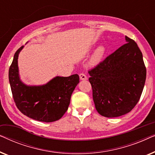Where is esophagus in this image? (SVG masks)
Masks as SVG:
<instances>
[{"label":"esophagus","instance_id":"obj_1","mask_svg":"<svg viewBox=\"0 0 155 155\" xmlns=\"http://www.w3.org/2000/svg\"><path fill=\"white\" fill-rule=\"evenodd\" d=\"M79 76H80V79L82 80H86L87 79V76L84 75V73H80Z\"/></svg>","mask_w":155,"mask_h":155}]
</instances>
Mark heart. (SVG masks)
Segmentation results:
<instances>
[{"instance_id": "b5f03b06", "label": "heart", "mask_w": 155, "mask_h": 155, "mask_svg": "<svg viewBox=\"0 0 155 155\" xmlns=\"http://www.w3.org/2000/svg\"><path fill=\"white\" fill-rule=\"evenodd\" d=\"M107 54V48L105 46H100L93 53L90 58V64L92 65H97L104 60Z\"/></svg>"}]
</instances>
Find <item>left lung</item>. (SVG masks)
I'll use <instances>...</instances> for the list:
<instances>
[{"label":"left lung","mask_w":155,"mask_h":155,"mask_svg":"<svg viewBox=\"0 0 155 155\" xmlns=\"http://www.w3.org/2000/svg\"><path fill=\"white\" fill-rule=\"evenodd\" d=\"M126 44L88 71L95 108L107 118L128 114L138 102L146 80L143 54L134 40Z\"/></svg>","instance_id":"1"}]
</instances>
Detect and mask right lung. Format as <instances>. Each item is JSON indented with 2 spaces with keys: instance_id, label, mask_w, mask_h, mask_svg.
Wrapping results in <instances>:
<instances>
[{
  "instance_id": "add662e5",
  "label": "right lung",
  "mask_w": 155,
  "mask_h": 155,
  "mask_svg": "<svg viewBox=\"0 0 155 155\" xmlns=\"http://www.w3.org/2000/svg\"><path fill=\"white\" fill-rule=\"evenodd\" d=\"M23 46L18 49L9 68V82L18 109L28 117L42 122H54L64 115L71 94L80 82L78 74L56 77L41 86H27L19 78L18 58Z\"/></svg>"
}]
</instances>
